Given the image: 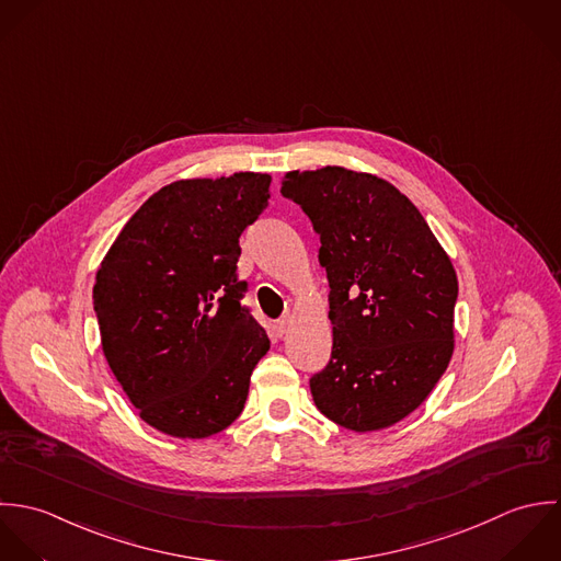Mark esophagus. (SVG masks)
<instances>
[{"instance_id":"obj_1","label":"esophagus","mask_w":561,"mask_h":561,"mask_svg":"<svg viewBox=\"0 0 561 561\" xmlns=\"http://www.w3.org/2000/svg\"><path fill=\"white\" fill-rule=\"evenodd\" d=\"M286 332H288V321H286V319L277 321V323H275V334L282 337L284 334H286Z\"/></svg>"}]
</instances>
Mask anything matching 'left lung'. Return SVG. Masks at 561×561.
<instances>
[{
  "label": "left lung",
  "instance_id": "obj_1",
  "mask_svg": "<svg viewBox=\"0 0 561 561\" xmlns=\"http://www.w3.org/2000/svg\"><path fill=\"white\" fill-rule=\"evenodd\" d=\"M282 195L321 236L332 357L310 379L317 408L351 432L412 414L447 370L457 275L419 208L390 182L323 167L290 171Z\"/></svg>",
  "mask_w": 561,
  "mask_h": 561
}]
</instances>
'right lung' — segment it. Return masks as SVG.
<instances>
[{
	"mask_svg": "<svg viewBox=\"0 0 561 561\" xmlns=\"http://www.w3.org/2000/svg\"><path fill=\"white\" fill-rule=\"evenodd\" d=\"M271 175L178 180L121 229L95 277L102 348L153 430L208 438L242 412L271 342L240 306L238 238L268 206Z\"/></svg>",
	"mask_w": 561,
	"mask_h": 561,
	"instance_id": "1",
	"label": "right lung"
}]
</instances>
